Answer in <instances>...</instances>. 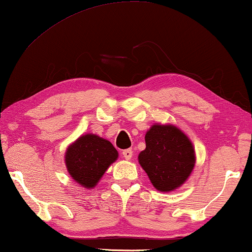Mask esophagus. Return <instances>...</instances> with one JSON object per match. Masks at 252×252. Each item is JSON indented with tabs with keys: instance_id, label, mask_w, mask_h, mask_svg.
Instances as JSON below:
<instances>
[{
	"instance_id": "obj_1",
	"label": "esophagus",
	"mask_w": 252,
	"mask_h": 252,
	"mask_svg": "<svg viewBox=\"0 0 252 252\" xmlns=\"http://www.w3.org/2000/svg\"><path fill=\"white\" fill-rule=\"evenodd\" d=\"M132 155H133L132 149H126V150L122 151V156L125 157V159H126V160H130L132 158Z\"/></svg>"
}]
</instances>
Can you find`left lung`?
<instances>
[{
    "label": "left lung",
    "mask_w": 252,
    "mask_h": 252,
    "mask_svg": "<svg viewBox=\"0 0 252 252\" xmlns=\"http://www.w3.org/2000/svg\"><path fill=\"white\" fill-rule=\"evenodd\" d=\"M139 162L156 189L168 192L185 182L194 167L192 143L174 126L155 125L146 134Z\"/></svg>",
    "instance_id": "obj_1"
}]
</instances>
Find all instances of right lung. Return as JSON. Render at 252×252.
<instances>
[{
	"label": "right lung",
	"mask_w": 252,
	"mask_h": 252,
	"mask_svg": "<svg viewBox=\"0 0 252 252\" xmlns=\"http://www.w3.org/2000/svg\"><path fill=\"white\" fill-rule=\"evenodd\" d=\"M117 158L118 151L108 140L85 134L67 149L65 163L72 179L89 189L96 186Z\"/></svg>",
	"instance_id": "add662e5"
}]
</instances>
